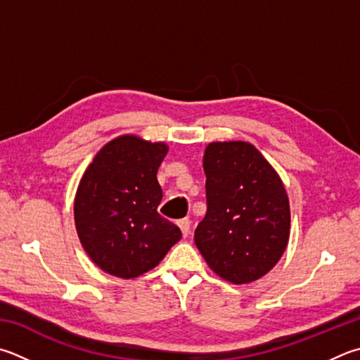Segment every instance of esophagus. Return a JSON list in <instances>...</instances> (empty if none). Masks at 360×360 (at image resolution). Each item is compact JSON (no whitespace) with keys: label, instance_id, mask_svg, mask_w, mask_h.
<instances>
[{"label":"esophagus","instance_id":"1","mask_svg":"<svg viewBox=\"0 0 360 360\" xmlns=\"http://www.w3.org/2000/svg\"><path fill=\"white\" fill-rule=\"evenodd\" d=\"M178 225H179L181 231H182V236L187 238L188 233H191V220H188V219H182V220L178 221Z\"/></svg>","mask_w":360,"mask_h":360}]
</instances>
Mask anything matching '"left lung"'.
Returning <instances> with one entry per match:
<instances>
[{"mask_svg": "<svg viewBox=\"0 0 360 360\" xmlns=\"http://www.w3.org/2000/svg\"><path fill=\"white\" fill-rule=\"evenodd\" d=\"M202 168L207 211L195 230V244L226 282H255L288 245L291 214L283 182L247 141L209 143Z\"/></svg>", "mask_w": 360, "mask_h": 360, "instance_id": "8db88e82", "label": "left lung"}]
</instances>
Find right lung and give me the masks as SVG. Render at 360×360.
I'll return each mask as SVG.
<instances>
[{
    "instance_id": "right-lung-1",
    "label": "right lung",
    "mask_w": 360,
    "mask_h": 360,
    "mask_svg": "<svg viewBox=\"0 0 360 360\" xmlns=\"http://www.w3.org/2000/svg\"><path fill=\"white\" fill-rule=\"evenodd\" d=\"M165 143L136 135L108 141L82 176L74 202L80 243L110 276L135 278L151 271L181 239V230L158 212V169Z\"/></svg>"
}]
</instances>
